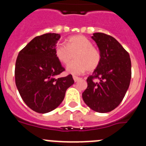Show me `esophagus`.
Masks as SVG:
<instances>
[{
    "instance_id": "esophagus-1",
    "label": "esophagus",
    "mask_w": 146,
    "mask_h": 146,
    "mask_svg": "<svg viewBox=\"0 0 146 146\" xmlns=\"http://www.w3.org/2000/svg\"><path fill=\"white\" fill-rule=\"evenodd\" d=\"M73 79H74V82H77V81L80 80L81 78H80V77H76V76H73Z\"/></svg>"
}]
</instances>
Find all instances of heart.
I'll use <instances>...</instances> for the list:
<instances>
[{
  "instance_id": "b5f03b06",
  "label": "heart",
  "mask_w": 146,
  "mask_h": 146,
  "mask_svg": "<svg viewBox=\"0 0 146 146\" xmlns=\"http://www.w3.org/2000/svg\"><path fill=\"white\" fill-rule=\"evenodd\" d=\"M55 56L64 65L69 64L67 72L73 74H80L88 70L92 72L99 66L101 62V53L92 42L82 35H76L66 39V44H59L55 50Z\"/></svg>"
}]
</instances>
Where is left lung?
Here are the masks:
<instances>
[{"mask_svg": "<svg viewBox=\"0 0 146 146\" xmlns=\"http://www.w3.org/2000/svg\"><path fill=\"white\" fill-rule=\"evenodd\" d=\"M91 38L101 53V62L87 79L88 87L82 99L89 108L98 113L112 111L122 102L131 77L128 52L113 36L95 33Z\"/></svg>", "mask_w": 146, "mask_h": 146, "instance_id": "obj_1", "label": "left lung"}]
</instances>
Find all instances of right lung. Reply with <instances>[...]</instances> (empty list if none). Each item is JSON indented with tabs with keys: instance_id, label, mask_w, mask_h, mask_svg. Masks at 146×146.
I'll return each mask as SVG.
<instances>
[{
	"instance_id": "add662e5",
	"label": "right lung",
	"mask_w": 146,
	"mask_h": 146,
	"mask_svg": "<svg viewBox=\"0 0 146 146\" xmlns=\"http://www.w3.org/2000/svg\"><path fill=\"white\" fill-rule=\"evenodd\" d=\"M60 38L58 33L38 36L18 54L16 86L27 106L36 113H49L58 107L67 88L74 82L72 74L57 77L65 71L55 54Z\"/></svg>"
}]
</instances>
